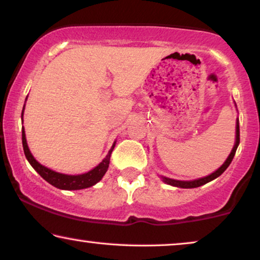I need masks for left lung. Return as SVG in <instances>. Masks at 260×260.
<instances>
[{"instance_id": "1", "label": "left lung", "mask_w": 260, "mask_h": 260, "mask_svg": "<svg viewBox=\"0 0 260 260\" xmlns=\"http://www.w3.org/2000/svg\"><path fill=\"white\" fill-rule=\"evenodd\" d=\"M239 143H240V131H239V120H237V131H235V144H234V147H233V150H232V152L230 153V155H228V158L226 159V161H224L223 164L221 165L216 171H214L212 175L206 176V177H203V178L195 179V181H177V179H171V178H168V177H161L162 178V182H165L166 184L172 185V186H178V188L190 189V188H197V186H201V185L206 184V183L213 181V179H215V178L219 177L220 175H222L223 172H224V170H226L228 166H230V164H231L232 160H233V158H234L235 152H237V148H238Z\"/></svg>"}]
</instances>
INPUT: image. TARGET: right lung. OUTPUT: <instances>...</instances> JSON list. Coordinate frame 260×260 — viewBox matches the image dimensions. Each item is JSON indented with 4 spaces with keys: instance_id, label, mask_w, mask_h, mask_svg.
Wrapping results in <instances>:
<instances>
[{
    "instance_id": "obj_1",
    "label": "right lung",
    "mask_w": 260,
    "mask_h": 260,
    "mask_svg": "<svg viewBox=\"0 0 260 260\" xmlns=\"http://www.w3.org/2000/svg\"><path fill=\"white\" fill-rule=\"evenodd\" d=\"M23 109H25V106H23ZM22 116H23V110H22L21 117ZM22 146H23V152H25L27 160L29 161V164L33 166L34 170H36L38 174H39L41 177L45 179V181L48 182L50 184H52L58 189L79 190V189H85V188H89V186L95 185L96 183L101 181L102 177L107 172V170H108L110 154H112V152L114 150L115 143L113 144V146L109 150L108 154L106 155V158L103 159V160L100 162L96 168L92 169V170H90L89 172H86V174H82V175L59 174V172H55L53 170H51V169L46 168V166L41 165L39 161H37L36 158H34L32 153H30L28 145H27L26 134H25V129H23V128H22Z\"/></svg>"
}]
</instances>
